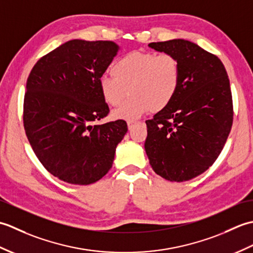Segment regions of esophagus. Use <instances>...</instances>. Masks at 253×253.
I'll return each mask as SVG.
<instances>
[{
  "label": "esophagus",
  "mask_w": 253,
  "mask_h": 253,
  "mask_svg": "<svg viewBox=\"0 0 253 253\" xmlns=\"http://www.w3.org/2000/svg\"><path fill=\"white\" fill-rule=\"evenodd\" d=\"M136 124V122L135 121H128L127 122V125H128V128H129V129H131V127L135 125Z\"/></svg>",
  "instance_id": "34e87169"
}]
</instances>
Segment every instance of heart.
<instances>
[{
  "instance_id": "obj_1",
  "label": "heart",
  "mask_w": 253,
  "mask_h": 253,
  "mask_svg": "<svg viewBox=\"0 0 253 253\" xmlns=\"http://www.w3.org/2000/svg\"><path fill=\"white\" fill-rule=\"evenodd\" d=\"M111 72L113 76L99 80L100 92L106 103L120 105L128 89L131 95L113 112L114 118L135 120L149 110L153 113L163 111L174 101L180 87V63L168 53H128L114 63Z\"/></svg>"
}]
</instances>
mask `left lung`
I'll list each match as a JSON object with an SVG mask.
<instances>
[{
	"label": "left lung",
	"instance_id": "8db88e82",
	"mask_svg": "<svg viewBox=\"0 0 253 253\" xmlns=\"http://www.w3.org/2000/svg\"><path fill=\"white\" fill-rule=\"evenodd\" d=\"M158 52L175 55L181 80L176 98L146 121L144 149L153 170L169 181H186L215 162L233 126V98L223 63L184 39L152 42Z\"/></svg>",
	"mask_w": 253,
	"mask_h": 253
}]
</instances>
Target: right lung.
Segmentation results:
<instances>
[{"label":"right lung","mask_w":253,"mask_h":253,"mask_svg":"<svg viewBox=\"0 0 253 253\" xmlns=\"http://www.w3.org/2000/svg\"><path fill=\"white\" fill-rule=\"evenodd\" d=\"M118 50L113 41H67L42 56L27 79V138L46 170L68 184L101 179L128 130L123 120L92 125L110 112L99 80Z\"/></svg>","instance_id":"1"}]
</instances>
